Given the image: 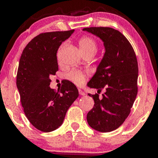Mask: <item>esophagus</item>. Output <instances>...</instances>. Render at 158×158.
<instances>
[{
  "mask_svg": "<svg viewBox=\"0 0 158 158\" xmlns=\"http://www.w3.org/2000/svg\"><path fill=\"white\" fill-rule=\"evenodd\" d=\"M79 94H80V95H81V96H85V93L84 90H82L81 89H80V88H79Z\"/></svg>",
  "mask_w": 158,
  "mask_h": 158,
  "instance_id": "obj_1",
  "label": "esophagus"
}]
</instances>
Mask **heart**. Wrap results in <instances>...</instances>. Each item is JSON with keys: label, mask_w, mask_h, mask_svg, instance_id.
Returning <instances> with one entry per match:
<instances>
[{"label": "heart", "mask_w": 158, "mask_h": 158, "mask_svg": "<svg viewBox=\"0 0 158 158\" xmlns=\"http://www.w3.org/2000/svg\"><path fill=\"white\" fill-rule=\"evenodd\" d=\"M79 48L82 52L88 51H94L97 50V44L95 41L91 37L85 36L79 40ZM68 80L75 83L76 85H81L85 81V74L80 70H72L66 76Z\"/></svg>", "instance_id": "1"}]
</instances>
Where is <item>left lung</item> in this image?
Instances as JSON below:
<instances>
[{"label": "left lung", "instance_id": "left-lung-1", "mask_svg": "<svg viewBox=\"0 0 158 158\" xmlns=\"http://www.w3.org/2000/svg\"><path fill=\"white\" fill-rule=\"evenodd\" d=\"M86 31L102 41L105 53L88 87L102 88V99L91 95L94 108L87 114L88 125L100 132L119 128L129 115L137 94L138 64L131 44L118 30L110 27H89Z\"/></svg>", "mask_w": 158, "mask_h": 158}]
</instances>
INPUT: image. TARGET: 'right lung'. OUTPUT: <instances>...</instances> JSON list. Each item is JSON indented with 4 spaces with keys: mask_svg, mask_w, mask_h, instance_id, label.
Segmentation results:
<instances>
[{
    "mask_svg": "<svg viewBox=\"0 0 158 158\" xmlns=\"http://www.w3.org/2000/svg\"><path fill=\"white\" fill-rule=\"evenodd\" d=\"M69 31L41 33L32 39L20 58L16 85L25 115L37 129L50 132L63 123L67 111L77 97L76 85L65 81L55 92L50 77L59 70V46L73 33Z\"/></svg>",
    "mask_w": 158,
    "mask_h": 158,
    "instance_id": "add662e5",
    "label": "right lung"
}]
</instances>
